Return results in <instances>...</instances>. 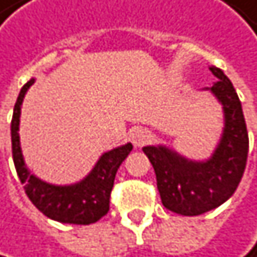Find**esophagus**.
<instances>
[{
	"label": "esophagus",
	"mask_w": 257,
	"mask_h": 257,
	"mask_svg": "<svg viewBox=\"0 0 257 257\" xmlns=\"http://www.w3.org/2000/svg\"><path fill=\"white\" fill-rule=\"evenodd\" d=\"M130 137H131V142H133V145L136 148H142V146H145V145H148L151 142L152 134L148 130H145V127H137V130H134L131 133Z\"/></svg>",
	"instance_id": "34e87169"
}]
</instances>
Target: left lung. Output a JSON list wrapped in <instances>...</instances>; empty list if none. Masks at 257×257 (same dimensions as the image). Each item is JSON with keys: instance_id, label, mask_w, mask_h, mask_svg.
I'll list each match as a JSON object with an SVG mask.
<instances>
[{"instance_id": "8db88e82", "label": "left lung", "mask_w": 257, "mask_h": 257, "mask_svg": "<svg viewBox=\"0 0 257 257\" xmlns=\"http://www.w3.org/2000/svg\"><path fill=\"white\" fill-rule=\"evenodd\" d=\"M216 76L209 91L222 106L224 126L219 140L204 160H192L166 145H149L143 152L157 177L163 206L183 216H198L210 212L234 193L248 155V134L241 100L219 68H210Z\"/></svg>"}]
</instances>
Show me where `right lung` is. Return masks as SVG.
Here are the masks:
<instances>
[{"label":"right lung","instance_id":"1","mask_svg":"<svg viewBox=\"0 0 257 257\" xmlns=\"http://www.w3.org/2000/svg\"><path fill=\"white\" fill-rule=\"evenodd\" d=\"M36 79H30L16 99L12 117V154L16 174L24 184V190L32 203L50 219L62 224L88 225L99 221L109 210V195L114 186L117 169L133 151V145L126 143L108 152H103L96 164L80 181L71 184H53L36 177L26 164L21 140L20 121L21 106L30 86Z\"/></svg>","mask_w":257,"mask_h":257}]
</instances>
